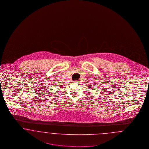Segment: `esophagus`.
<instances>
[{"mask_svg":"<svg viewBox=\"0 0 149 149\" xmlns=\"http://www.w3.org/2000/svg\"><path fill=\"white\" fill-rule=\"evenodd\" d=\"M74 82L75 83H79V81H78V80H75V81H74Z\"/></svg>","mask_w":149,"mask_h":149,"instance_id":"esophagus-1","label":"esophagus"}]
</instances>
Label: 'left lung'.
I'll use <instances>...</instances> for the list:
<instances>
[{
    "mask_svg": "<svg viewBox=\"0 0 149 149\" xmlns=\"http://www.w3.org/2000/svg\"><path fill=\"white\" fill-rule=\"evenodd\" d=\"M92 86H91V85H89V88H91Z\"/></svg>",
    "mask_w": 149,
    "mask_h": 149,
    "instance_id": "left-lung-1",
    "label": "left lung"
}]
</instances>
